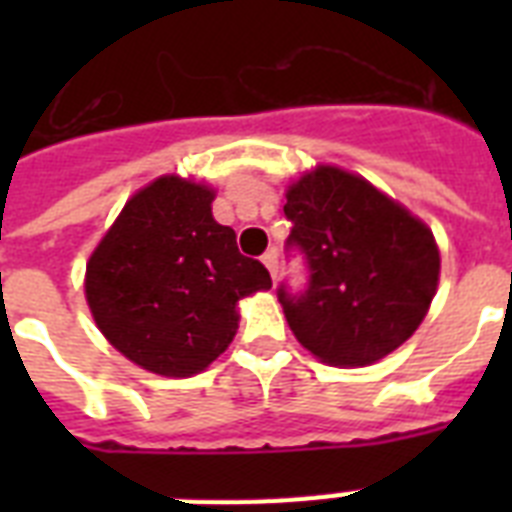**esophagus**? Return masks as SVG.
Instances as JSON below:
<instances>
[{
    "label": "esophagus",
    "mask_w": 512,
    "mask_h": 512,
    "mask_svg": "<svg viewBox=\"0 0 512 512\" xmlns=\"http://www.w3.org/2000/svg\"><path fill=\"white\" fill-rule=\"evenodd\" d=\"M263 265L268 268V273H271L273 279L279 276V255H276V249H268V252H265Z\"/></svg>",
    "instance_id": "1"
}]
</instances>
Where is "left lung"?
I'll return each instance as SVG.
<instances>
[{
    "instance_id": "left-lung-1",
    "label": "left lung",
    "mask_w": 512,
    "mask_h": 512,
    "mask_svg": "<svg viewBox=\"0 0 512 512\" xmlns=\"http://www.w3.org/2000/svg\"><path fill=\"white\" fill-rule=\"evenodd\" d=\"M287 249L308 263V287H279L303 348L324 364L366 366L404 345L436 295L433 233L369 180L316 167L289 185Z\"/></svg>"
}]
</instances>
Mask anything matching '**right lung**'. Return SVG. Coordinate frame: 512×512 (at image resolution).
Instances as JSON below:
<instances>
[{"label": "right lung", "instance_id": "add662e5", "mask_svg": "<svg viewBox=\"0 0 512 512\" xmlns=\"http://www.w3.org/2000/svg\"><path fill=\"white\" fill-rule=\"evenodd\" d=\"M212 199L209 185L159 177L124 204L87 263L92 319L148 372H204L239 329L241 297L271 289L265 265L212 217Z\"/></svg>", "mask_w": 512, "mask_h": 512}]
</instances>
